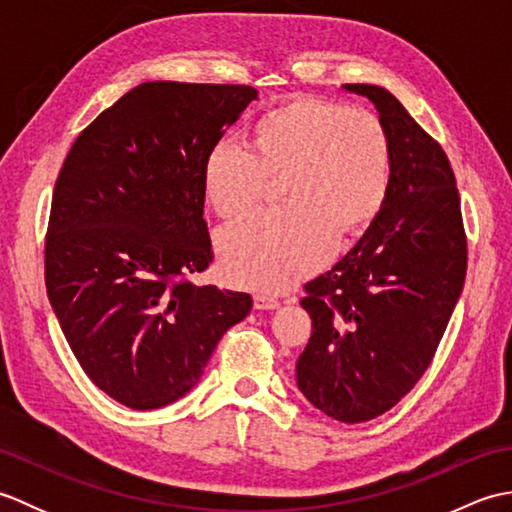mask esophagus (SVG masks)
<instances>
[{
  "mask_svg": "<svg viewBox=\"0 0 512 512\" xmlns=\"http://www.w3.org/2000/svg\"><path fill=\"white\" fill-rule=\"evenodd\" d=\"M253 306H255V310H275V308H279V301L273 297H266V295H255Z\"/></svg>",
  "mask_w": 512,
  "mask_h": 512,
  "instance_id": "1",
  "label": "esophagus"
}]
</instances>
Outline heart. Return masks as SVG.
<instances>
[{"label": "heart", "instance_id": "b5f03b06", "mask_svg": "<svg viewBox=\"0 0 512 512\" xmlns=\"http://www.w3.org/2000/svg\"><path fill=\"white\" fill-rule=\"evenodd\" d=\"M250 147L220 140L202 167L206 200L224 220L253 211L268 178L284 176L286 209L248 217L217 239L222 273L235 286H292L330 257L334 235L365 233L387 202L391 145L374 114L295 96L259 118Z\"/></svg>", "mask_w": 512, "mask_h": 512}]
</instances>
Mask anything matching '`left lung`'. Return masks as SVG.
I'll list each match as a JSON object with an SVG mask.
<instances>
[{"mask_svg": "<svg viewBox=\"0 0 512 512\" xmlns=\"http://www.w3.org/2000/svg\"><path fill=\"white\" fill-rule=\"evenodd\" d=\"M372 101L391 145L383 211L356 246L306 286L312 336L297 385L325 416L372 420L418 383L466 277L460 193L442 147L389 90L347 83Z\"/></svg>", "mask_w": 512, "mask_h": 512, "instance_id": "obj_1", "label": "left lung"}]
</instances>
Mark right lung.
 <instances>
[{"label": "right lung", "instance_id": "add662e5", "mask_svg": "<svg viewBox=\"0 0 512 512\" xmlns=\"http://www.w3.org/2000/svg\"><path fill=\"white\" fill-rule=\"evenodd\" d=\"M255 99L248 85L140 83L83 129L54 184L50 306L83 372L129 409L189 394L253 308L187 275L213 262L204 158Z\"/></svg>", "mask_w": 512, "mask_h": 512}]
</instances>
